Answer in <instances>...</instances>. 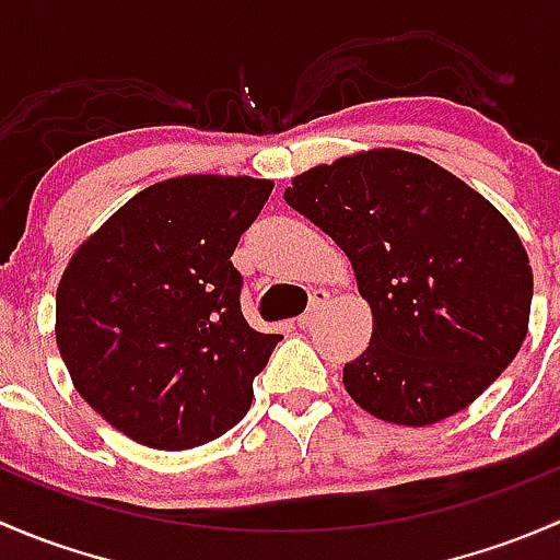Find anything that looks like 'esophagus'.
Returning a JSON list of instances; mask_svg holds the SVG:
<instances>
[{
  "mask_svg": "<svg viewBox=\"0 0 560 560\" xmlns=\"http://www.w3.org/2000/svg\"><path fill=\"white\" fill-rule=\"evenodd\" d=\"M327 298H330V295H327L325 290H314L312 292V303H308V312L298 316V327H303V330H306V327H312L314 319H316V312H319V306H325Z\"/></svg>",
  "mask_w": 560,
  "mask_h": 560,
  "instance_id": "1",
  "label": "esophagus"
}]
</instances>
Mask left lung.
Wrapping results in <instances>:
<instances>
[{
	"label": "left lung",
	"instance_id": "obj_1",
	"mask_svg": "<svg viewBox=\"0 0 560 560\" xmlns=\"http://www.w3.org/2000/svg\"><path fill=\"white\" fill-rule=\"evenodd\" d=\"M287 206L352 259L374 332L343 387L374 417L433 425L515 360L528 330V254L482 195L409 151L343 156L298 175Z\"/></svg>",
	"mask_w": 560,
	"mask_h": 560
}]
</instances>
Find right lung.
I'll return each instance as SVG.
<instances>
[{"label": "right lung", "mask_w": 560, "mask_h": 560, "mask_svg": "<svg viewBox=\"0 0 560 560\" xmlns=\"http://www.w3.org/2000/svg\"><path fill=\"white\" fill-rule=\"evenodd\" d=\"M270 180L184 175L135 195L56 290V343L75 389L138 444L189 450L238 425L281 336L241 312V235Z\"/></svg>", "instance_id": "obj_1"}]
</instances>
